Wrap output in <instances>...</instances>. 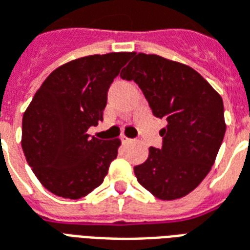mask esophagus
I'll list each match as a JSON object with an SVG mask.
<instances>
[{
    "label": "esophagus",
    "mask_w": 250,
    "mask_h": 250,
    "mask_svg": "<svg viewBox=\"0 0 250 250\" xmlns=\"http://www.w3.org/2000/svg\"><path fill=\"white\" fill-rule=\"evenodd\" d=\"M121 141L124 144H129V143H132V139H128V137H125V136H122Z\"/></svg>",
    "instance_id": "34e87169"
}]
</instances>
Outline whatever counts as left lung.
<instances>
[{
  "mask_svg": "<svg viewBox=\"0 0 250 250\" xmlns=\"http://www.w3.org/2000/svg\"><path fill=\"white\" fill-rule=\"evenodd\" d=\"M132 58L121 78L137 83L153 116L167 120L160 130L162 148L150 146L134 175L159 199H178L196 188L211 169L226 130L224 102L188 65L157 55L133 52Z\"/></svg>",
  "mask_w": 250,
  "mask_h": 250,
  "instance_id": "8db88e82",
  "label": "left lung"
}]
</instances>
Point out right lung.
Here are the masks:
<instances>
[{
	"label": "right lung",
	"instance_id": "right-lung-1",
	"mask_svg": "<svg viewBox=\"0 0 250 250\" xmlns=\"http://www.w3.org/2000/svg\"><path fill=\"white\" fill-rule=\"evenodd\" d=\"M132 52L90 55L58 67L37 90L22 117V150L52 194L79 199L102 185L117 157L118 139L90 137L104 120L107 90Z\"/></svg>",
	"mask_w": 250,
	"mask_h": 250
}]
</instances>
